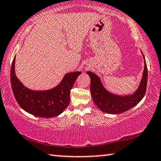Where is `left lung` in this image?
<instances>
[{"label":"left lung","instance_id":"left-lung-1","mask_svg":"<svg viewBox=\"0 0 161 161\" xmlns=\"http://www.w3.org/2000/svg\"><path fill=\"white\" fill-rule=\"evenodd\" d=\"M144 69L138 89L133 94L126 96H119L110 93L104 88L100 78L92 72L86 73L90 77V91L92 99L97 107L103 112L117 114L123 113L135 107L141 102L146 94L147 81H148V69L143 54Z\"/></svg>","mask_w":161,"mask_h":161}]
</instances>
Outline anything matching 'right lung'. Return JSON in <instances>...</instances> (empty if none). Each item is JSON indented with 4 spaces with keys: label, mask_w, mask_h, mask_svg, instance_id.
<instances>
[{
    "label": "right lung",
    "mask_w": 161,
    "mask_h": 161,
    "mask_svg": "<svg viewBox=\"0 0 161 161\" xmlns=\"http://www.w3.org/2000/svg\"><path fill=\"white\" fill-rule=\"evenodd\" d=\"M15 56L10 70V82L13 94L20 107L27 112L42 118H52L63 112L70 100V90L81 72H69L64 76L58 86L44 91L27 88L15 75Z\"/></svg>",
    "instance_id": "add662e5"
}]
</instances>
